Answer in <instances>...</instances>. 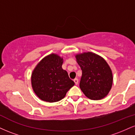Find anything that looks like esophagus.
Returning <instances> with one entry per match:
<instances>
[{
	"mask_svg": "<svg viewBox=\"0 0 135 135\" xmlns=\"http://www.w3.org/2000/svg\"><path fill=\"white\" fill-rule=\"evenodd\" d=\"M74 83H75V84L76 85H77L78 84V83H79V80H78V79H75L74 80Z\"/></svg>",
	"mask_w": 135,
	"mask_h": 135,
	"instance_id": "obj_1",
	"label": "esophagus"
}]
</instances>
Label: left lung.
Returning a JSON list of instances; mask_svg holds the SVG:
<instances>
[{"label":"left lung","mask_w":135,"mask_h":135,"mask_svg":"<svg viewBox=\"0 0 135 135\" xmlns=\"http://www.w3.org/2000/svg\"><path fill=\"white\" fill-rule=\"evenodd\" d=\"M82 70L79 86L86 97L93 100L106 97L112 86V70L100 56L91 52L75 55Z\"/></svg>","instance_id":"1"}]
</instances>
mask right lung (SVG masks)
<instances>
[{"label": "right lung", "instance_id": "right-lung-1", "mask_svg": "<svg viewBox=\"0 0 135 135\" xmlns=\"http://www.w3.org/2000/svg\"><path fill=\"white\" fill-rule=\"evenodd\" d=\"M63 60L56 54L47 56L38 63L32 74L33 90L43 101L56 102L65 97L75 83L62 69Z\"/></svg>", "mask_w": 135, "mask_h": 135}]
</instances>
